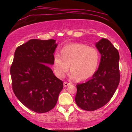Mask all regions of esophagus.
<instances>
[{
    "mask_svg": "<svg viewBox=\"0 0 132 132\" xmlns=\"http://www.w3.org/2000/svg\"><path fill=\"white\" fill-rule=\"evenodd\" d=\"M71 84V83L69 82H64L63 83V85H64V87H67V86H69Z\"/></svg>",
    "mask_w": 132,
    "mask_h": 132,
    "instance_id": "obj_1",
    "label": "esophagus"
}]
</instances>
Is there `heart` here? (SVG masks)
Returning <instances> with one entry per match:
<instances>
[{
  "mask_svg": "<svg viewBox=\"0 0 132 132\" xmlns=\"http://www.w3.org/2000/svg\"><path fill=\"white\" fill-rule=\"evenodd\" d=\"M61 54L56 53L53 59L54 74L64 78L70 66L71 78L86 80L94 75L100 61L97 49L82 43H71L62 48Z\"/></svg>",
  "mask_w": 132,
  "mask_h": 132,
  "instance_id": "obj_1",
  "label": "heart"
}]
</instances>
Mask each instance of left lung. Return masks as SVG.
Returning <instances> with one entry per match:
<instances>
[{
  "instance_id": "obj_1",
  "label": "left lung",
  "mask_w": 132,
  "mask_h": 132,
  "mask_svg": "<svg viewBox=\"0 0 132 132\" xmlns=\"http://www.w3.org/2000/svg\"><path fill=\"white\" fill-rule=\"evenodd\" d=\"M95 46L101 54L99 68L90 79L76 85V103L87 111L101 108L111 99L120 78L117 50L105 38L97 42Z\"/></svg>"
}]
</instances>
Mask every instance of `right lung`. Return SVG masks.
Returning <instances> with one entry per match:
<instances>
[{"mask_svg": "<svg viewBox=\"0 0 132 132\" xmlns=\"http://www.w3.org/2000/svg\"><path fill=\"white\" fill-rule=\"evenodd\" d=\"M56 40L32 39L17 47L10 67L12 89L17 99L37 113L53 109L63 82L48 66L53 65Z\"/></svg>", "mask_w": 132, "mask_h": 132, "instance_id": "right-lung-1", "label": "right lung"}]
</instances>
